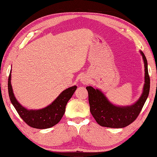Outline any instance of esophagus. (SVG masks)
I'll return each instance as SVG.
<instances>
[{
	"instance_id": "esophagus-1",
	"label": "esophagus",
	"mask_w": 157,
	"mask_h": 157,
	"mask_svg": "<svg viewBox=\"0 0 157 157\" xmlns=\"http://www.w3.org/2000/svg\"><path fill=\"white\" fill-rule=\"evenodd\" d=\"M81 82H82V84H87L88 82H89V80H88V79L87 78H86V77H82Z\"/></svg>"
}]
</instances>
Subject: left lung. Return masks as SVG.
<instances>
[{"label":"left lung","mask_w":157,"mask_h":157,"mask_svg":"<svg viewBox=\"0 0 157 157\" xmlns=\"http://www.w3.org/2000/svg\"><path fill=\"white\" fill-rule=\"evenodd\" d=\"M145 66V84L144 92L139 100L130 106H115L108 101L106 97L98 89L86 86L88 93L90 111L95 121L101 126L121 128L128 126L137 118L143 108L150 92V79L148 74L146 56L141 51Z\"/></svg>","instance_id":"1"}]
</instances>
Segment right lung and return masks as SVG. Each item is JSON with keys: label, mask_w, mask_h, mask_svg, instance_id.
<instances>
[{"label": "right lung", "mask_w": 157, "mask_h": 157, "mask_svg": "<svg viewBox=\"0 0 157 157\" xmlns=\"http://www.w3.org/2000/svg\"><path fill=\"white\" fill-rule=\"evenodd\" d=\"M76 86L70 87L60 93L52 104L41 110H27L22 107L13 95L11 85V73L8 78V92L11 104L25 123L31 128L45 129L55 126L61 120L65 113L67 102L73 95Z\"/></svg>", "instance_id": "add662e5"}]
</instances>
